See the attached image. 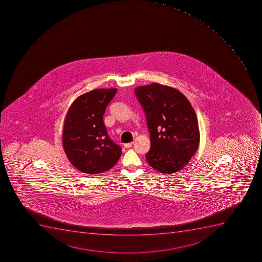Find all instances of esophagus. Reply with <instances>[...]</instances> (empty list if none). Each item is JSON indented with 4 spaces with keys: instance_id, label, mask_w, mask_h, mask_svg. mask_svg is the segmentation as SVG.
Here are the masks:
<instances>
[{
    "instance_id": "34e87169",
    "label": "esophagus",
    "mask_w": 262,
    "mask_h": 262,
    "mask_svg": "<svg viewBox=\"0 0 262 262\" xmlns=\"http://www.w3.org/2000/svg\"><path fill=\"white\" fill-rule=\"evenodd\" d=\"M133 143H134L133 142H131V143H125V144H124V147H125L126 148H130V147H132Z\"/></svg>"
}]
</instances>
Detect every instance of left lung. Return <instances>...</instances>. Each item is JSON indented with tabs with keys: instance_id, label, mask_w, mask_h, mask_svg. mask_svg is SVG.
<instances>
[{
	"instance_id": "1",
	"label": "left lung",
	"mask_w": 262,
	"mask_h": 262,
	"mask_svg": "<svg viewBox=\"0 0 262 262\" xmlns=\"http://www.w3.org/2000/svg\"><path fill=\"white\" fill-rule=\"evenodd\" d=\"M135 92L150 133L147 162L164 174L180 171L200 145L198 119L191 103L177 89L157 82L138 86Z\"/></svg>"
}]
</instances>
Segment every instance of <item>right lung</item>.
Masks as SVG:
<instances>
[{
  "mask_svg": "<svg viewBox=\"0 0 262 262\" xmlns=\"http://www.w3.org/2000/svg\"><path fill=\"white\" fill-rule=\"evenodd\" d=\"M116 89H100L82 94L67 113L62 145L71 164L82 173L98 174L119 161L122 149L107 135L102 120Z\"/></svg>",
  "mask_w": 262,
  "mask_h": 262,
  "instance_id": "obj_1",
  "label": "right lung"
}]
</instances>
